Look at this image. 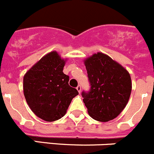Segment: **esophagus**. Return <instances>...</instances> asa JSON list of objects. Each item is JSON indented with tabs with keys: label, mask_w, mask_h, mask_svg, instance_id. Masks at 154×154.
<instances>
[{
	"label": "esophagus",
	"mask_w": 154,
	"mask_h": 154,
	"mask_svg": "<svg viewBox=\"0 0 154 154\" xmlns=\"http://www.w3.org/2000/svg\"><path fill=\"white\" fill-rule=\"evenodd\" d=\"M76 89L78 90L79 93L81 92V85H78V86L76 87Z\"/></svg>",
	"instance_id": "34e87169"
}]
</instances>
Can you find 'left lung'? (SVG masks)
Listing matches in <instances>:
<instances>
[{
  "mask_svg": "<svg viewBox=\"0 0 154 154\" xmlns=\"http://www.w3.org/2000/svg\"><path fill=\"white\" fill-rule=\"evenodd\" d=\"M90 90L82 96L93 119L106 122L123 111L131 92V79L128 72L111 57L101 53L85 60Z\"/></svg>",
  "mask_w": 154,
  "mask_h": 154,
  "instance_id": "obj_1",
  "label": "left lung"
}]
</instances>
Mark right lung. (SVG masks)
<instances>
[{"label": "right lung", "mask_w": 154, "mask_h": 154, "mask_svg": "<svg viewBox=\"0 0 154 154\" xmlns=\"http://www.w3.org/2000/svg\"><path fill=\"white\" fill-rule=\"evenodd\" d=\"M65 60L51 52L36 63L23 77V93L28 105L46 121L59 120L66 115L76 88L69 85V76L63 72Z\"/></svg>", "instance_id": "1"}]
</instances>
